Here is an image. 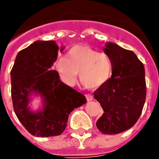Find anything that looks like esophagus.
I'll return each mask as SVG.
<instances>
[{
	"instance_id": "34e87169",
	"label": "esophagus",
	"mask_w": 159,
	"mask_h": 159,
	"mask_svg": "<svg viewBox=\"0 0 159 159\" xmlns=\"http://www.w3.org/2000/svg\"><path fill=\"white\" fill-rule=\"evenodd\" d=\"M85 97H86V99L88 101H91V100H93V97L91 94H86L85 95Z\"/></svg>"
}]
</instances>
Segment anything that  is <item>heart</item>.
Returning <instances> with one entry per match:
<instances>
[{"mask_svg": "<svg viewBox=\"0 0 159 159\" xmlns=\"http://www.w3.org/2000/svg\"><path fill=\"white\" fill-rule=\"evenodd\" d=\"M54 65L60 78L66 84H75L80 73L81 84L89 89L103 85L112 73L110 56L85 45L72 47L68 51L67 58H58Z\"/></svg>", "mask_w": 159, "mask_h": 159, "instance_id": "obj_1", "label": "heart"}]
</instances>
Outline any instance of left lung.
Segmentation results:
<instances>
[{
  "mask_svg": "<svg viewBox=\"0 0 159 159\" xmlns=\"http://www.w3.org/2000/svg\"><path fill=\"white\" fill-rule=\"evenodd\" d=\"M103 51L112 62V75L94 92L103 110L96 127L104 134H117L133 127L141 115L147 94L145 70L133 51L115 43H107Z\"/></svg>",
  "mask_w": 159,
  "mask_h": 159,
  "instance_id": "left-lung-1",
  "label": "left lung"
}]
</instances>
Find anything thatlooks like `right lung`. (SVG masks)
Here are the masks:
<instances>
[{
	"mask_svg": "<svg viewBox=\"0 0 159 159\" xmlns=\"http://www.w3.org/2000/svg\"><path fill=\"white\" fill-rule=\"evenodd\" d=\"M59 48L54 41H37L17 54L11 70V99L18 119L33 136H59L66 127L72 111L86 103L84 95L59 79L52 70ZM62 47L60 51H63ZM39 94L43 106L32 111V94Z\"/></svg>",
	"mask_w": 159,
	"mask_h": 159,
	"instance_id": "obj_1",
	"label": "right lung"
}]
</instances>
